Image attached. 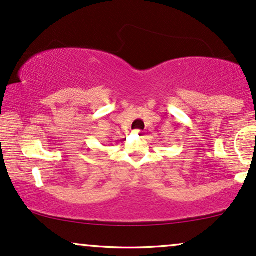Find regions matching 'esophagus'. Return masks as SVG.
Masks as SVG:
<instances>
[{
	"mask_svg": "<svg viewBox=\"0 0 256 256\" xmlns=\"http://www.w3.org/2000/svg\"><path fill=\"white\" fill-rule=\"evenodd\" d=\"M134 134H139V136H143V132H142V131H139V130H138V131H136Z\"/></svg>",
	"mask_w": 256,
	"mask_h": 256,
	"instance_id": "34e87169",
	"label": "esophagus"
}]
</instances>
